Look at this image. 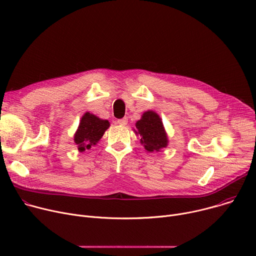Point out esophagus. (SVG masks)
<instances>
[{"instance_id":"esophagus-1","label":"esophagus","mask_w":256,"mask_h":256,"mask_svg":"<svg viewBox=\"0 0 256 256\" xmlns=\"http://www.w3.org/2000/svg\"><path fill=\"white\" fill-rule=\"evenodd\" d=\"M116 124H119V126H126L128 124V118L124 117L121 119H118V120H116Z\"/></svg>"}]
</instances>
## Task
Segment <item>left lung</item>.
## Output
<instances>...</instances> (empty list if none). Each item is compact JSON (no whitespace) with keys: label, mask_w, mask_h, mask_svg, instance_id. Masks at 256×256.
I'll use <instances>...</instances> for the list:
<instances>
[{"label":"left lung","mask_w":256,"mask_h":256,"mask_svg":"<svg viewBox=\"0 0 256 256\" xmlns=\"http://www.w3.org/2000/svg\"><path fill=\"white\" fill-rule=\"evenodd\" d=\"M136 132L141 137V143L148 152H160L167 146L168 139L160 116L152 112L147 111L142 115V118L137 121Z\"/></svg>","instance_id":"8db88e82"}]
</instances>
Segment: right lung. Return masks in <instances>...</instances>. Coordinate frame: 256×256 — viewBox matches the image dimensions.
Returning <instances> with one entry per match:
<instances>
[{
  "label": "right lung",
  "instance_id": "obj_1",
  "mask_svg": "<svg viewBox=\"0 0 256 256\" xmlns=\"http://www.w3.org/2000/svg\"><path fill=\"white\" fill-rule=\"evenodd\" d=\"M110 126L108 120H102L86 113L80 122V126L74 135V143L78 145L80 152H84L86 148L89 150L91 145L96 144L102 137L106 130Z\"/></svg>",
  "mask_w": 256,
  "mask_h": 256
}]
</instances>
